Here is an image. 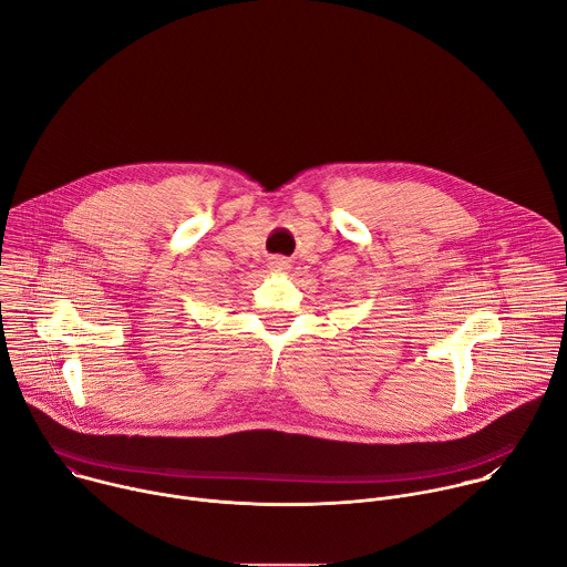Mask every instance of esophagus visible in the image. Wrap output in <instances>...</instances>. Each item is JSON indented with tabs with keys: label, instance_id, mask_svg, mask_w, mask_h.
Wrapping results in <instances>:
<instances>
[{
	"label": "esophagus",
	"instance_id": "obj_1",
	"mask_svg": "<svg viewBox=\"0 0 567 567\" xmlns=\"http://www.w3.org/2000/svg\"><path fill=\"white\" fill-rule=\"evenodd\" d=\"M269 269H271V271H287L289 265H287V260H282V258H274V260L269 262Z\"/></svg>",
	"mask_w": 567,
	"mask_h": 567
}]
</instances>
